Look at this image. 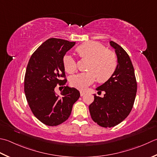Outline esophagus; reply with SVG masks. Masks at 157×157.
Segmentation results:
<instances>
[{"label": "esophagus", "mask_w": 157, "mask_h": 157, "mask_svg": "<svg viewBox=\"0 0 157 157\" xmlns=\"http://www.w3.org/2000/svg\"><path fill=\"white\" fill-rule=\"evenodd\" d=\"M84 94H85V92L80 91V95H81V96H84Z\"/></svg>", "instance_id": "esophagus-1"}]
</instances>
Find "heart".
<instances>
[{"instance_id": "obj_1", "label": "heart", "mask_w": 157, "mask_h": 157, "mask_svg": "<svg viewBox=\"0 0 157 157\" xmlns=\"http://www.w3.org/2000/svg\"><path fill=\"white\" fill-rule=\"evenodd\" d=\"M77 51L82 58L90 60L88 67L89 71L78 73L70 78L72 86L79 90H86L95 82L97 77L101 82L107 80L117 68L118 58L116 54L107 50L105 46L98 43L82 44L79 46ZM63 65L69 73H74L77 70L76 61L71 54L64 55Z\"/></svg>"}]
</instances>
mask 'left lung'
Returning <instances> with one entry per match:
<instances>
[{"mask_svg": "<svg viewBox=\"0 0 157 157\" xmlns=\"http://www.w3.org/2000/svg\"><path fill=\"white\" fill-rule=\"evenodd\" d=\"M118 58V66L109 79L97 90L105 94L101 98L94 94L89 105L92 119L101 127H115L129 114L137 93V81L130 57L121 45L111 41ZM98 92V93H99Z\"/></svg>", "mask_w": 157, "mask_h": 157, "instance_id": "obj_1", "label": "left lung"}]
</instances>
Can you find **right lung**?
I'll return each mask as SVG.
<instances>
[{
  "mask_svg": "<svg viewBox=\"0 0 157 157\" xmlns=\"http://www.w3.org/2000/svg\"><path fill=\"white\" fill-rule=\"evenodd\" d=\"M75 44L61 39H49L36 49L28 63L24 93L33 113L45 125L54 127L66 121L80 97L76 88L67 86L60 97L54 91L58 84H66L63 57Z\"/></svg>",
  "mask_w": 157,
  "mask_h": 157,
  "instance_id": "obj_1",
  "label": "right lung"
}]
</instances>
